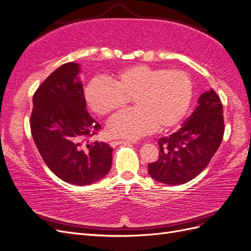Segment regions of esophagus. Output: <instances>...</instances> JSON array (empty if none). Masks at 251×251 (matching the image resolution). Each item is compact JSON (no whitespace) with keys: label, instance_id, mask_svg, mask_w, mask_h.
Masks as SVG:
<instances>
[{"label":"esophagus","instance_id":"1","mask_svg":"<svg viewBox=\"0 0 251 251\" xmlns=\"http://www.w3.org/2000/svg\"><path fill=\"white\" fill-rule=\"evenodd\" d=\"M123 143H134V141H126V140H115V141H111L110 142V144H111V147H113V148H115V147H117V146H119V144H123Z\"/></svg>","mask_w":251,"mask_h":251}]
</instances>
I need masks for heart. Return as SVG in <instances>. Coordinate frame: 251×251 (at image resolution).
I'll return each mask as SVG.
<instances>
[{
	"instance_id": "b5f03b06",
	"label": "heart",
	"mask_w": 251,
	"mask_h": 251,
	"mask_svg": "<svg viewBox=\"0 0 251 251\" xmlns=\"http://www.w3.org/2000/svg\"><path fill=\"white\" fill-rule=\"evenodd\" d=\"M193 91L192 78L184 71L139 65L118 72L113 82L93 78L85 97L89 107L101 116L123 109L133 98L136 108L112 117L108 133L137 139L155 127L166 131L179 125L191 104Z\"/></svg>"
}]
</instances>
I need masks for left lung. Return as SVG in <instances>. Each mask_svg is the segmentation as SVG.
Returning <instances> with one entry per match:
<instances>
[{"label": "left lung", "instance_id": "8db88e82", "mask_svg": "<svg viewBox=\"0 0 251 251\" xmlns=\"http://www.w3.org/2000/svg\"><path fill=\"white\" fill-rule=\"evenodd\" d=\"M195 109L177 132L158 140L159 158L149 163L156 181L179 185L191 181L207 166L224 135L223 105L214 90L200 95Z\"/></svg>", "mask_w": 251, "mask_h": 251}]
</instances>
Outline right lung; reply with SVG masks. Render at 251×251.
I'll list each match as a JSON object with an SVG mask.
<instances>
[{"mask_svg": "<svg viewBox=\"0 0 251 251\" xmlns=\"http://www.w3.org/2000/svg\"><path fill=\"white\" fill-rule=\"evenodd\" d=\"M79 65L53 71L33 95L30 127L35 146L51 172L67 183L88 185L112 165L110 144L88 140L101 128L86 110Z\"/></svg>", "mask_w": 251, "mask_h": 251, "instance_id": "obj_1", "label": "right lung"}]
</instances>
